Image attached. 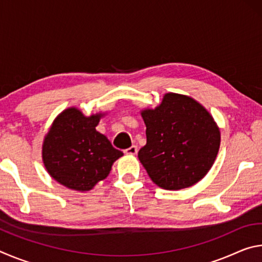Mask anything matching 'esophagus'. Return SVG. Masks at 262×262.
Returning a JSON list of instances; mask_svg holds the SVG:
<instances>
[{"mask_svg":"<svg viewBox=\"0 0 262 262\" xmlns=\"http://www.w3.org/2000/svg\"><path fill=\"white\" fill-rule=\"evenodd\" d=\"M137 151H139V149H137L136 145H132L130 148H128V149L125 150V154L126 155H132V156H133V155H136Z\"/></svg>","mask_w":262,"mask_h":262,"instance_id":"34e87169","label":"esophagus"}]
</instances>
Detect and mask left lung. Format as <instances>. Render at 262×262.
I'll return each mask as SVG.
<instances>
[{"label": "left lung", "instance_id": "1", "mask_svg": "<svg viewBox=\"0 0 262 262\" xmlns=\"http://www.w3.org/2000/svg\"><path fill=\"white\" fill-rule=\"evenodd\" d=\"M147 144L139 159L161 188L190 187L214 164L221 132L211 114L194 98L168 92L155 108L141 110Z\"/></svg>", "mask_w": 262, "mask_h": 262}]
</instances>
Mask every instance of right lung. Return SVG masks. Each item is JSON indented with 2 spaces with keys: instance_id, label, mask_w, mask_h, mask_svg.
Returning a JSON list of instances; mask_svg holds the SVG:
<instances>
[{
  "instance_id": "add662e5",
  "label": "right lung",
  "mask_w": 262,
  "mask_h": 262,
  "mask_svg": "<svg viewBox=\"0 0 262 262\" xmlns=\"http://www.w3.org/2000/svg\"><path fill=\"white\" fill-rule=\"evenodd\" d=\"M106 113L86 117L68 107L54 119L42 142L46 171L64 187L88 192L110 174L113 163L123 156L107 137L96 130Z\"/></svg>"
}]
</instances>
